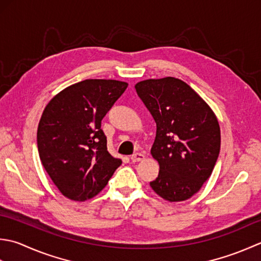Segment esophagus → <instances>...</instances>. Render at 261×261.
<instances>
[{
    "instance_id": "obj_1",
    "label": "esophagus",
    "mask_w": 261,
    "mask_h": 261,
    "mask_svg": "<svg viewBox=\"0 0 261 261\" xmlns=\"http://www.w3.org/2000/svg\"><path fill=\"white\" fill-rule=\"evenodd\" d=\"M144 155H143L142 153H135V154H133V155L130 156V160H132V162H140V161H143L144 160Z\"/></svg>"
}]
</instances>
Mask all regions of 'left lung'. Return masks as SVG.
Returning <instances> with one entry per match:
<instances>
[{
	"label": "left lung",
	"mask_w": 261,
	"mask_h": 261,
	"mask_svg": "<svg viewBox=\"0 0 261 261\" xmlns=\"http://www.w3.org/2000/svg\"><path fill=\"white\" fill-rule=\"evenodd\" d=\"M156 123L151 148L160 170L151 188L170 203L189 199L212 174L221 130L214 111L187 83L172 76L135 84Z\"/></svg>",
	"instance_id": "8db88e82"
}]
</instances>
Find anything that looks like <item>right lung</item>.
Masks as SVG:
<instances>
[{
    "instance_id": "1",
    "label": "right lung",
    "mask_w": 261,
    "mask_h": 261,
    "mask_svg": "<svg viewBox=\"0 0 261 261\" xmlns=\"http://www.w3.org/2000/svg\"><path fill=\"white\" fill-rule=\"evenodd\" d=\"M127 86L117 80H84L62 90L42 111L37 130L40 161L68 199L97 196L121 164L107 150L101 120Z\"/></svg>"
}]
</instances>
